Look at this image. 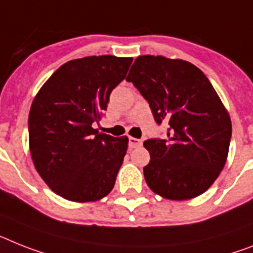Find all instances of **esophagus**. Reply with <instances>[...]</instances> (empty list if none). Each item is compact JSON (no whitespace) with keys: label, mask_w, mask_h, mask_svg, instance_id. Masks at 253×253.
<instances>
[{"label":"esophagus","mask_w":253,"mask_h":253,"mask_svg":"<svg viewBox=\"0 0 253 253\" xmlns=\"http://www.w3.org/2000/svg\"><path fill=\"white\" fill-rule=\"evenodd\" d=\"M141 144H143L141 140L135 139V137H128V146L130 148H139V146H141Z\"/></svg>","instance_id":"esophagus-1"}]
</instances>
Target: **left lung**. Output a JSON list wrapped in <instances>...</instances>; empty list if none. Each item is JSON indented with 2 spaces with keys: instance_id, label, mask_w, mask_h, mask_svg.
<instances>
[{
  "instance_id": "1",
  "label": "left lung",
  "mask_w": 253,
  "mask_h": 253,
  "mask_svg": "<svg viewBox=\"0 0 253 253\" xmlns=\"http://www.w3.org/2000/svg\"><path fill=\"white\" fill-rule=\"evenodd\" d=\"M126 81L149 103L156 122L167 126V139L144 143L148 186L172 201L205 193L224 169L231 139L230 117L209 78L188 61L144 55Z\"/></svg>"
}]
</instances>
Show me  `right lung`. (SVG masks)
I'll return each mask as SVG.
<instances>
[{"mask_svg": "<svg viewBox=\"0 0 253 253\" xmlns=\"http://www.w3.org/2000/svg\"><path fill=\"white\" fill-rule=\"evenodd\" d=\"M131 63L112 55L68 61L32 103V159L48 188L68 201L92 202L113 189L128 139L99 133L92 123L100 121Z\"/></svg>", "mask_w": 253, "mask_h": 253, "instance_id": "right-lung-1", "label": "right lung"}]
</instances>
